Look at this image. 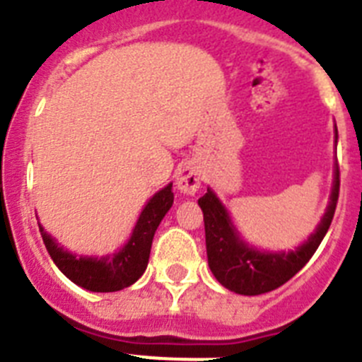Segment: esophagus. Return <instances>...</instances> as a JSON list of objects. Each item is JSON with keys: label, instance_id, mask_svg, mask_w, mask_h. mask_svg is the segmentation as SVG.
<instances>
[{"label": "esophagus", "instance_id": "1", "mask_svg": "<svg viewBox=\"0 0 362 362\" xmlns=\"http://www.w3.org/2000/svg\"><path fill=\"white\" fill-rule=\"evenodd\" d=\"M175 185L183 194L187 196H194L201 187V170L196 163H183L177 168V177H175Z\"/></svg>", "mask_w": 362, "mask_h": 362}]
</instances>
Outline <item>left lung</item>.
I'll use <instances>...</instances> for the list:
<instances>
[{
    "label": "left lung",
    "mask_w": 362,
    "mask_h": 362,
    "mask_svg": "<svg viewBox=\"0 0 362 362\" xmlns=\"http://www.w3.org/2000/svg\"><path fill=\"white\" fill-rule=\"evenodd\" d=\"M335 143H337V129H335ZM337 199L339 165L335 163L330 203L315 232L292 252H261L243 241L230 219L228 210L209 188V192L199 197L197 203L203 210L210 270L225 288L241 296H259L279 288L281 284L292 279L315 254L322 238L330 228Z\"/></svg>",
    "instance_id": "left-lung-1"
}]
</instances>
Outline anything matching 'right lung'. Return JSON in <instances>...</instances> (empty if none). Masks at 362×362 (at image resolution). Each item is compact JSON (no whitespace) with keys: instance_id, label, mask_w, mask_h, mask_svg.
Segmentation results:
<instances>
[{"instance_id":"add662e5","label":"right lung","mask_w":362,"mask_h":362,"mask_svg":"<svg viewBox=\"0 0 362 362\" xmlns=\"http://www.w3.org/2000/svg\"><path fill=\"white\" fill-rule=\"evenodd\" d=\"M172 203L174 192L170 183L145 204L129 243L119 252L107 257H78L50 238L41 225L40 232L56 267L72 283L90 292H117L136 283L146 270L153 233L165 214L170 210Z\"/></svg>"}]
</instances>
